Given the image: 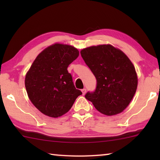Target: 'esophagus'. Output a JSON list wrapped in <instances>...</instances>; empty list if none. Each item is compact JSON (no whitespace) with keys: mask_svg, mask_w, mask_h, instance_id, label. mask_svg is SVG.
Segmentation results:
<instances>
[{"mask_svg":"<svg viewBox=\"0 0 160 160\" xmlns=\"http://www.w3.org/2000/svg\"><path fill=\"white\" fill-rule=\"evenodd\" d=\"M86 91H87V90H86L85 88H84V89H82V94H83V95H85V93H86Z\"/></svg>","mask_w":160,"mask_h":160,"instance_id":"esophagus-1","label":"esophagus"}]
</instances>
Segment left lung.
I'll list each match as a JSON object with an SVG mask.
<instances>
[{
	"mask_svg": "<svg viewBox=\"0 0 160 160\" xmlns=\"http://www.w3.org/2000/svg\"><path fill=\"white\" fill-rule=\"evenodd\" d=\"M97 80L95 90L85 98L103 114L115 115L128 107L136 92L137 74L126 54L112 45H99L80 51Z\"/></svg>",
	"mask_w": 160,
	"mask_h": 160,
	"instance_id": "left-lung-1",
	"label": "left lung"
}]
</instances>
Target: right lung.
I'll return each instance as SVG.
<instances>
[{
	"instance_id": "1",
	"label": "right lung",
	"mask_w": 160,
	"mask_h": 160,
	"mask_svg": "<svg viewBox=\"0 0 160 160\" xmlns=\"http://www.w3.org/2000/svg\"><path fill=\"white\" fill-rule=\"evenodd\" d=\"M79 56L72 46L55 44L40 53L25 77L30 101L44 114L57 118L67 113L82 92L77 90L68 67Z\"/></svg>"
}]
</instances>
